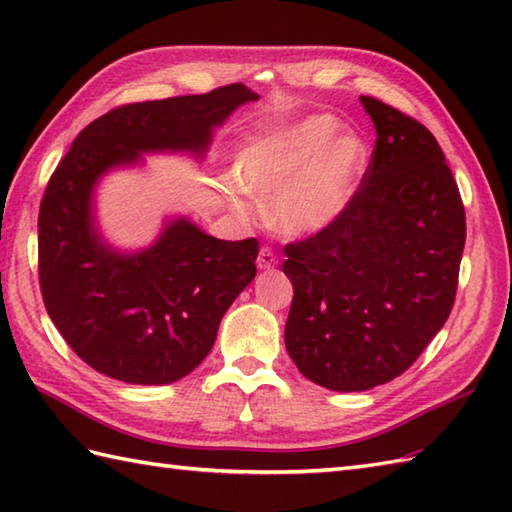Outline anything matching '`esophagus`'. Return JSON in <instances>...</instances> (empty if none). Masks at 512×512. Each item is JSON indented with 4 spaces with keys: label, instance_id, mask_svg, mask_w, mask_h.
<instances>
[{
    "label": "esophagus",
    "instance_id": "obj_1",
    "mask_svg": "<svg viewBox=\"0 0 512 512\" xmlns=\"http://www.w3.org/2000/svg\"><path fill=\"white\" fill-rule=\"evenodd\" d=\"M277 264H279V259L268 246L259 250V255H257V268L259 270H270V268H275Z\"/></svg>",
    "mask_w": 512,
    "mask_h": 512
}]
</instances>
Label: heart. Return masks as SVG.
<instances>
[{
    "instance_id": "heart-1",
    "label": "heart",
    "mask_w": 512,
    "mask_h": 512,
    "mask_svg": "<svg viewBox=\"0 0 512 512\" xmlns=\"http://www.w3.org/2000/svg\"><path fill=\"white\" fill-rule=\"evenodd\" d=\"M330 114H314L246 145L235 165L239 191L270 200L281 235L306 237L334 224L352 204L369 162L365 140L339 134Z\"/></svg>"
}]
</instances>
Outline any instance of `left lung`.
Returning <instances> with one entry per match:
<instances>
[{
	"label": "left lung",
	"mask_w": 512,
	"mask_h": 512,
	"mask_svg": "<svg viewBox=\"0 0 512 512\" xmlns=\"http://www.w3.org/2000/svg\"><path fill=\"white\" fill-rule=\"evenodd\" d=\"M376 127L372 160L347 211L284 248L295 297L286 350L332 391L400 376L449 319L466 215L444 154L416 118L361 96Z\"/></svg>",
	"instance_id": "left-lung-1"
}]
</instances>
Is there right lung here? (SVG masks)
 Listing matches in <instances>:
<instances>
[{
	"instance_id": "right-lung-1",
	"label": "right lung",
	"mask_w": 512,
	"mask_h": 512,
	"mask_svg": "<svg viewBox=\"0 0 512 512\" xmlns=\"http://www.w3.org/2000/svg\"><path fill=\"white\" fill-rule=\"evenodd\" d=\"M259 96L242 83L206 94L129 103L96 118L54 169L39 209V286L74 354L110 378L169 385L215 343L224 312L255 279L259 242H226L187 217L154 244L118 253L96 231L92 193L103 173L149 151L204 156L213 127Z\"/></svg>"
}]
</instances>
